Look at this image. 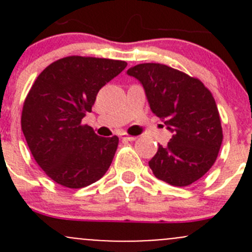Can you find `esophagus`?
Returning <instances> with one entry per match:
<instances>
[{"mask_svg": "<svg viewBox=\"0 0 252 252\" xmlns=\"http://www.w3.org/2000/svg\"><path fill=\"white\" fill-rule=\"evenodd\" d=\"M122 139H124V140H126V141H134L136 139V136L128 135V134H123V135H122Z\"/></svg>", "mask_w": 252, "mask_h": 252, "instance_id": "1", "label": "esophagus"}]
</instances>
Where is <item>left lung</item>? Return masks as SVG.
Returning a JSON list of instances; mask_svg holds the SVG:
<instances>
[{"instance_id": "1", "label": "left lung", "mask_w": 252, "mask_h": 252, "mask_svg": "<svg viewBox=\"0 0 252 252\" xmlns=\"http://www.w3.org/2000/svg\"><path fill=\"white\" fill-rule=\"evenodd\" d=\"M126 74L140 81L151 111L173 133L149 162L155 177L174 187L199 180L216 162L223 140L211 91L199 79L159 63L138 64Z\"/></svg>"}]
</instances>
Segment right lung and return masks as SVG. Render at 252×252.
Instances as JSON below:
<instances>
[{
    "mask_svg": "<svg viewBox=\"0 0 252 252\" xmlns=\"http://www.w3.org/2000/svg\"><path fill=\"white\" fill-rule=\"evenodd\" d=\"M126 67L124 61L69 56L45 68L24 101L22 130L42 171L70 189L105 175L118 136L102 138L81 119L91 112L102 86Z\"/></svg>",
    "mask_w": 252,
    "mask_h": 252,
    "instance_id": "1",
    "label": "right lung"
}]
</instances>
